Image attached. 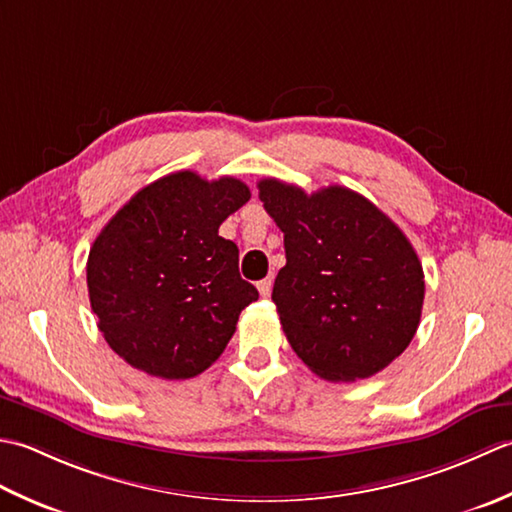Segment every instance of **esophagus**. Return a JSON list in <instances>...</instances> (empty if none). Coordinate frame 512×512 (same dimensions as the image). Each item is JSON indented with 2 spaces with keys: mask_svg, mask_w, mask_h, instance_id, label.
I'll return each instance as SVG.
<instances>
[{
  "mask_svg": "<svg viewBox=\"0 0 512 512\" xmlns=\"http://www.w3.org/2000/svg\"><path fill=\"white\" fill-rule=\"evenodd\" d=\"M256 287H258V291H260V296L267 298V296L271 294V278H263V280H258Z\"/></svg>",
  "mask_w": 512,
  "mask_h": 512,
  "instance_id": "1",
  "label": "esophagus"
}]
</instances>
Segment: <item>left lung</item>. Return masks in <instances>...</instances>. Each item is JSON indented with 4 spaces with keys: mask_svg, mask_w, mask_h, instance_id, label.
Wrapping results in <instances>:
<instances>
[{
    "mask_svg": "<svg viewBox=\"0 0 512 512\" xmlns=\"http://www.w3.org/2000/svg\"><path fill=\"white\" fill-rule=\"evenodd\" d=\"M258 196L285 234L271 300L296 356L331 382L389 367L422 316L424 271L409 238L349 187L307 194L263 179Z\"/></svg>",
    "mask_w": 512,
    "mask_h": 512,
    "instance_id": "1",
    "label": "left lung"
}]
</instances>
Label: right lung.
Segmentation results:
<instances>
[{
    "mask_svg": "<svg viewBox=\"0 0 512 512\" xmlns=\"http://www.w3.org/2000/svg\"><path fill=\"white\" fill-rule=\"evenodd\" d=\"M249 196L234 176L174 172L145 185L101 229L86 267L90 307L130 367L187 380L225 351L258 291L238 274V247L218 227Z\"/></svg>",
    "mask_w": 512,
    "mask_h": 512,
    "instance_id": "right-lung-1",
    "label": "right lung"
}]
</instances>
